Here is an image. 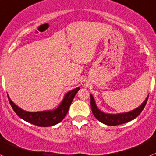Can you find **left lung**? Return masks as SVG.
Segmentation results:
<instances>
[{
    "label": "left lung",
    "instance_id": "1",
    "mask_svg": "<svg viewBox=\"0 0 156 156\" xmlns=\"http://www.w3.org/2000/svg\"><path fill=\"white\" fill-rule=\"evenodd\" d=\"M91 96V109H92V113H93L94 116L101 123H104L106 125L109 126H116L120 125V124H123L127 122L130 121V120H134L137 117L143 109L144 108L146 102L148 101V95L146 97L145 100L136 109H133L131 111L126 112V113H106L104 112L101 111L100 109L97 107L96 104H95V99L93 98V95H90Z\"/></svg>",
    "mask_w": 156,
    "mask_h": 156
}]
</instances>
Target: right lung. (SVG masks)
I'll list each match as a JSON object with an SVG mask.
<instances>
[{
	"instance_id": "right-lung-1",
	"label": "right lung",
	"mask_w": 156,
	"mask_h": 156,
	"mask_svg": "<svg viewBox=\"0 0 156 156\" xmlns=\"http://www.w3.org/2000/svg\"><path fill=\"white\" fill-rule=\"evenodd\" d=\"M79 89L80 87H78V88L67 92L64 95L62 102L56 109L44 110V111L29 112L23 110L12 102L8 95V97L9 99L10 104L12 106V109H14V111L22 120L28 123H33L34 125L39 126V127H51V126L55 125L62 121L63 119L65 117L71 102H72L73 99L77 92L79 91Z\"/></svg>"
}]
</instances>
